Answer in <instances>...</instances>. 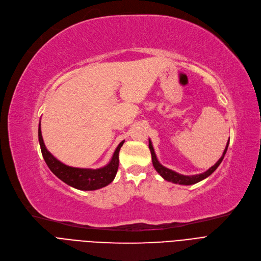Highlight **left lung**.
I'll use <instances>...</instances> for the list:
<instances>
[{"instance_id":"1","label":"left lung","mask_w":261,"mask_h":261,"mask_svg":"<svg viewBox=\"0 0 261 261\" xmlns=\"http://www.w3.org/2000/svg\"><path fill=\"white\" fill-rule=\"evenodd\" d=\"M228 143H229V139L226 143V146L223 150V154L221 156V158L214 164L212 167H210L208 170L202 174H198V175H192V176H185V175H181V174H178L172 170H170V168H167L165 166H163L157 159V156L155 154V150H154V147H152L151 145V141L148 140V147H149V150H150V154H151V160H152V165H154L155 170L160 174V176L166 180V181H170V182H173V183H178V185H182V186H191V185H195V183L201 181L205 178H207L210 175H212L214 172L216 171V168L219 166V164L222 162L223 158H224V155L225 152L227 150V146H228Z\"/></svg>"}]
</instances>
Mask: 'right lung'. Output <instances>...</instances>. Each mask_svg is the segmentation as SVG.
Returning a JSON list of instances; mask_svg holds the SVG:
<instances>
[{
  "mask_svg": "<svg viewBox=\"0 0 261 261\" xmlns=\"http://www.w3.org/2000/svg\"><path fill=\"white\" fill-rule=\"evenodd\" d=\"M39 142L46 164L60 180L76 190L95 191L109 186L115 179L119 167V151L121 146L123 145L124 140L117 146L110 163L101 168H97V170L68 166L55 158L44 144L41 123L39 124Z\"/></svg>",
  "mask_w": 261,
  "mask_h": 261,
  "instance_id": "obj_1",
  "label": "right lung"
}]
</instances>
